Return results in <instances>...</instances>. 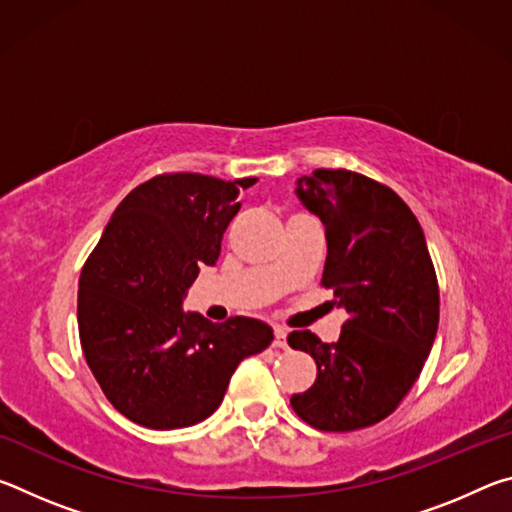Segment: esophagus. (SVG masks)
<instances>
[{"label":"esophagus","mask_w":512,"mask_h":512,"mask_svg":"<svg viewBox=\"0 0 512 512\" xmlns=\"http://www.w3.org/2000/svg\"><path fill=\"white\" fill-rule=\"evenodd\" d=\"M273 329H275V345L277 348H284V345H287V329L280 325H275Z\"/></svg>","instance_id":"obj_1"}]
</instances>
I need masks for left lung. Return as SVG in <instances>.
Returning a JSON list of instances; mask_svg holds the SVG:
<instances>
[{"mask_svg":"<svg viewBox=\"0 0 512 512\" xmlns=\"http://www.w3.org/2000/svg\"><path fill=\"white\" fill-rule=\"evenodd\" d=\"M296 196L323 223V284L348 320L336 343L309 329L289 334L291 348L318 366L291 406L323 431L370 427L411 391L436 341L440 296L427 241L409 205L361 173L316 169L298 180Z\"/></svg>","mask_w":512,"mask_h":512,"instance_id":"1","label":"left lung"}]
</instances>
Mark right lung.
<instances>
[{
	"mask_svg": "<svg viewBox=\"0 0 512 512\" xmlns=\"http://www.w3.org/2000/svg\"><path fill=\"white\" fill-rule=\"evenodd\" d=\"M169 173L135 187L112 212L79 280L85 361L119 413L149 429H180L212 415L232 372L266 350L273 329L235 316L212 323L183 300L201 266L219 259L239 212V187Z\"/></svg>",
	"mask_w": 512,
	"mask_h": 512,
	"instance_id": "right-lung-1",
	"label": "right lung"
}]
</instances>
